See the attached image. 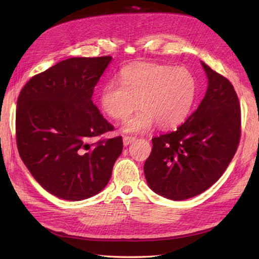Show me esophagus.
Returning <instances> with one entry per match:
<instances>
[{
  "mask_svg": "<svg viewBox=\"0 0 259 259\" xmlns=\"http://www.w3.org/2000/svg\"><path fill=\"white\" fill-rule=\"evenodd\" d=\"M136 138L135 137H132V136H124L123 137V145L124 146H128L130 144H132L133 142H134Z\"/></svg>",
  "mask_w": 259,
  "mask_h": 259,
  "instance_id": "1",
  "label": "esophagus"
}]
</instances>
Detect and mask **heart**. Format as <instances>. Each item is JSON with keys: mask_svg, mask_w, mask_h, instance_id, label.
<instances>
[{"mask_svg": "<svg viewBox=\"0 0 259 259\" xmlns=\"http://www.w3.org/2000/svg\"><path fill=\"white\" fill-rule=\"evenodd\" d=\"M195 97V81L186 68L156 62H137L121 71V83L110 81L99 95L103 110L115 120H124L126 133H144L156 123L160 128L182 124Z\"/></svg>", "mask_w": 259, "mask_h": 259, "instance_id": "heart-1", "label": "heart"}]
</instances>
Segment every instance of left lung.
<instances>
[{"label":"left lung","mask_w":259,"mask_h":259,"mask_svg":"<svg viewBox=\"0 0 259 259\" xmlns=\"http://www.w3.org/2000/svg\"><path fill=\"white\" fill-rule=\"evenodd\" d=\"M208 86L184 124L152 138L144 171L151 189L180 201L207 190L225 173L241 137V107L233 85L202 61Z\"/></svg>","instance_id":"1"}]
</instances>
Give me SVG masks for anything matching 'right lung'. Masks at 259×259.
Segmentation results:
<instances>
[{"instance_id":"obj_1","label":"right lung","mask_w":259,"mask_h":259,"mask_svg":"<svg viewBox=\"0 0 259 259\" xmlns=\"http://www.w3.org/2000/svg\"><path fill=\"white\" fill-rule=\"evenodd\" d=\"M111 56L72 57L35 74L17 100L16 143L20 158L46 191L64 200L93 197L108 184L122 152L114 130L93 93Z\"/></svg>"}]
</instances>
